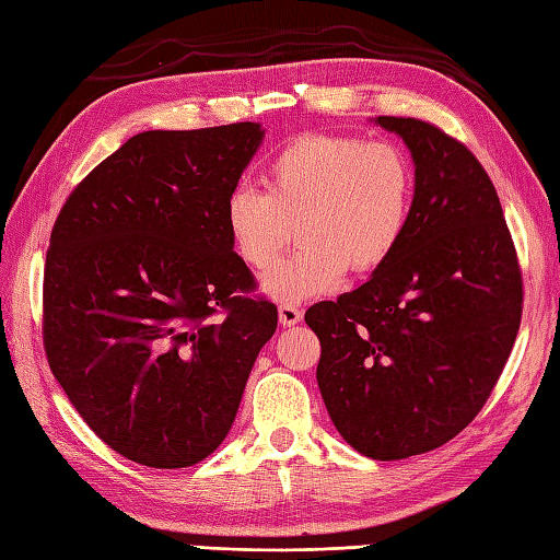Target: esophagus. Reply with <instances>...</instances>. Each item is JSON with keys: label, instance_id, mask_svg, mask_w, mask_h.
<instances>
[{"label": "esophagus", "instance_id": "1", "mask_svg": "<svg viewBox=\"0 0 560 560\" xmlns=\"http://www.w3.org/2000/svg\"><path fill=\"white\" fill-rule=\"evenodd\" d=\"M278 318H280L282 328H290V326H296V323L302 320V312L294 304H280L278 306Z\"/></svg>", "mask_w": 560, "mask_h": 560}]
</instances>
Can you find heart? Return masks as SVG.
<instances>
[{
    "label": "heart",
    "mask_w": 560,
    "mask_h": 560,
    "mask_svg": "<svg viewBox=\"0 0 560 560\" xmlns=\"http://www.w3.org/2000/svg\"><path fill=\"white\" fill-rule=\"evenodd\" d=\"M264 194L237 186L225 203L234 252L268 270L298 228L303 246L260 280L282 302L338 288L350 268L366 276L388 264L415 210L417 177L409 155L390 141L352 133H302L264 167Z\"/></svg>",
    "instance_id": "b5f03b06"
}]
</instances>
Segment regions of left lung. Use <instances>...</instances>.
I'll list each match as a JSON object with an SVG mask.
<instances>
[{"label":"left lung","instance_id":"left-lung-1","mask_svg":"<svg viewBox=\"0 0 560 560\" xmlns=\"http://www.w3.org/2000/svg\"><path fill=\"white\" fill-rule=\"evenodd\" d=\"M415 160V210L388 264L304 320L340 436L371 459L448 443L479 415L511 357L523 276L487 170L429 121L378 117Z\"/></svg>","mask_w":560,"mask_h":560}]
</instances>
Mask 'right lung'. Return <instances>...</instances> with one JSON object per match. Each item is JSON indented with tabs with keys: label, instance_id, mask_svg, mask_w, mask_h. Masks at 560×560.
<instances>
[{
	"label": "right lung",
	"instance_id": "1",
	"mask_svg": "<svg viewBox=\"0 0 560 560\" xmlns=\"http://www.w3.org/2000/svg\"><path fill=\"white\" fill-rule=\"evenodd\" d=\"M264 133L256 121L136 133L59 210L47 362L85 424L139 465L213 453L278 328L276 304L248 296L256 282L225 225Z\"/></svg>",
	"mask_w": 560,
	"mask_h": 560
}]
</instances>
